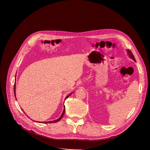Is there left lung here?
I'll use <instances>...</instances> for the list:
<instances>
[{
  "label": "left lung",
  "instance_id": "1",
  "mask_svg": "<svg viewBox=\"0 0 150 150\" xmlns=\"http://www.w3.org/2000/svg\"><path fill=\"white\" fill-rule=\"evenodd\" d=\"M127 52H128V54L129 55V57L132 59H133L134 61H136L135 58H134V55H133V54L132 53V52H131L129 50H127Z\"/></svg>",
  "mask_w": 150,
  "mask_h": 150
}]
</instances>
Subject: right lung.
<instances>
[{"label":"right lung","mask_w":150,"mask_h":150,"mask_svg":"<svg viewBox=\"0 0 150 150\" xmlns=\"http://www.w3.org/2000/svg\"><path fill=\"white\" fill-rule=\"evenodd\" d=\"M14 92L15 97H16V83H14ZM72 93H70L69 94V95H68V96L65 98V100L67 99L70 96L72 95ZM65 110H66V109H65V106H64V108H63V112H62L61 115L58 118V119H56V120H52V121H49V122H43V123H56V122H58V121H59V120L62 119V117H63V115H64V112H65Z\"/></svg>","instance_id":"add662e5"}]
</instances>
